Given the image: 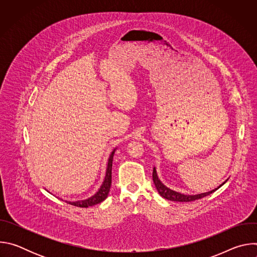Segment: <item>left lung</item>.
<instances>
[{"label": "left lung", "mask_w": 257, "mask_h": 257, "mask_svg": "<svg viewBox=\"0 0 257 257\" xmlns=\"http://www.w3.org/2000/svg\"><path fill=\"white\" fill-rule=\"evenodd\" d=\"M153 178H154V183L156 185V188L157 190L159 191L160 195L168 200H171V201H179V202H188V201H193V200H196V199H200L202 197H205L209 194H211L212 192H214L215 190H217L219 187H222L225 183L228 181V179L223 182L221 185H219L218 187H216L215 189H212L208 192H204V193H199V194H192V195H189V194H183V193H180V192H177L175 190H172L170 189L169 187H167L164 183L160 180L159 176H158V172H157V169L156 167L154 168V172H153Z\"/></svg>", "instance_id": "obj_1"}]
</instances>
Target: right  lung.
Segmentation results:
<instances>
[{
  "label": "right lung",
  "mask_w": 257,
  "mask_h": 257,
  "mask_svg": "<svg viewBox=\"0 0 257 257\" xmlns=\"http://www.w3.org/2000/svg\"><path fill=\"white\" fill-rule=\"evenodd\" d=\"M117 148H115L111 155H109L108 159H107V163H106V169H105V175L103 178V181L101 183V185L99 186L98 190L90 197H88L87 199H83V200H77V201H67L68 203L75 205V206H79V207H88V206H92L95 205L97 203H100L101 201H103L106 197L107 194L109 192V188H111V184H112V166H113V158L115 155Z\"/></svg>",
  "instance_id": "add662e5"
}]
</instances>
